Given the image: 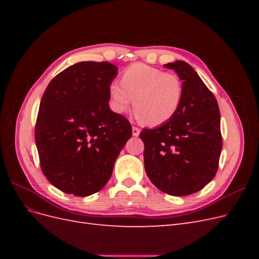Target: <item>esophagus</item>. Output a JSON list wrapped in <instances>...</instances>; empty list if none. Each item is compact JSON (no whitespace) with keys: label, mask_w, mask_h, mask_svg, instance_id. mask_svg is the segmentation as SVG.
<instances>
[{"label":"esophagus","mask_w":259,"mask_h":259,"mask_svg":"<svg viewBox=\"0 0 259 259\" xmlns=\"http://www.w3.org/2000/svg\"><path fill=\"white\" fill-rule=\"evenodd\" d=\"M133 136H138L139 135V133H140V130L138 128V127H136V126H133Z\"/></svg>","instance_id":"obj_1"}]
</instances>
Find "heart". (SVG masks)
<instances>
[{"label": "heart", "mask_w": 259, "mask_h": 259, "mask_svg": "<svg viewBox=\"0 0 259 259\" xmlns=\"http://www.w3.org/2000/svg\"><path fill=\"white\" fill-rule=\"evenodd\" d=\"M110 99L116 112L126 111L134 99L138 121L155 127L178 112L184 99V83L176 73L138 62L124 70L121 84H111Z\"/></svg>", "instance_id": "b5f03b06"}]
</instances>
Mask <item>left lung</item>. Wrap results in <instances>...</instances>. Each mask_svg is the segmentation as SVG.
I'll return each instance as SVG.
<instances>
[{
  "mask_svg": "<svg viewBox=\"0 0 259 259\" xmlns=\"http://www.w3.org/2000/svg\"><path fill=\"white\" fill-rule=\"evenodd\" d=\"M184 83V99L175 116L156 128H144L145 169L152 184L170 195L203 189L217 173L223 137L217 100L193 68L178 60L164 65Z\"/></svg>",
  "mask_w": 259,
  "mask_h": 259,
  "instance_id": "left-lung-1",
  "label": "left lung"
}]
</instances>
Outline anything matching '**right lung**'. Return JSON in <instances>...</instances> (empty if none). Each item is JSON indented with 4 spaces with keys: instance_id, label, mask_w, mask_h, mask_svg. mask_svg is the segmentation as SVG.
Wrapping results in <instances>:
<instances>
[{
    "instance_id": "obj_1",
    "label": "right lung",
    "mask_w": 259,
    "mask_h": 259,
    "mask_svg": "<svg viewBox=\"0 0 259 259\" xmlns=\"http://www.w3.org/2000/svg\"><path fill=\"white\" fill-rule=\"evenodd\" d=\"M117 68L83 61L58 73L46 88L34 137L42 173L62 192L88 197L103 189L132 136V125L109 108Z\"/></svg>"
}]
</instances>
